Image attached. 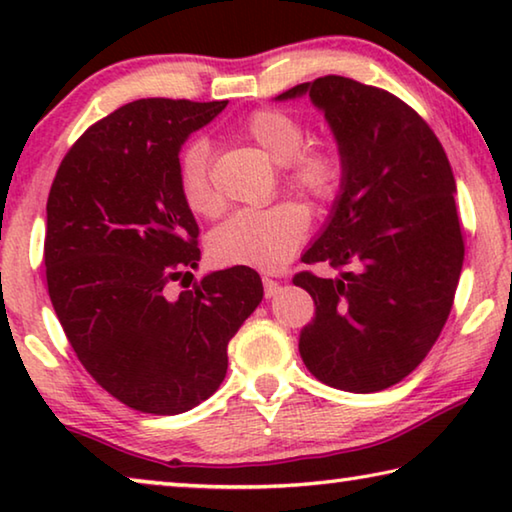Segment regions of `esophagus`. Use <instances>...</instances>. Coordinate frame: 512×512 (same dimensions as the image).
I'll return each instance as SVG.
<instances>
[{
    "label": "esophagus",
    "mask_w": 512,
    "mask_h": 512,
    "mask_svg": "<svg viewBox=\"0 0 512 512\" xmlns=\"http://www.w3.org/2000/svg\"><path fill=\"white\" fill-rule=\"evenodd\" d=\"M264 293H266V298L277 296V293H280V282L271 280V277H264Z\"/></svg>",
    "instance_id": "1"
}]
</instances>
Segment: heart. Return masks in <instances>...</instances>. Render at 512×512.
<instances>
[{
  "label": "heart",
  "mask_w": 512,
  "mask_h": 512,
  "mask_svg": "<svg viewBox=\"0 0 512 512\" xmlns=\"http://www.w3.org/2000/svg\"><path fill=\"white\" fill-rule=\"evenodd\" d=\"M244 135L275 164H284V178L314 198H332L343 178L336 151L325 146L302 149L305 126L277 108L257 110L244 121ZM178 185L187 207L212 214L219 207L210 178V144L192 140L178 158ZM309 230V214L300 203H277L264 210H239L225 219L210 237V253L219 264L277 268L287 262Z\"/></svg>",
  "instance_id": "heart-1"
}]
</instances>
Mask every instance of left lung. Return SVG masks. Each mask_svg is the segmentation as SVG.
<instances>
[{
    "label": "left lung",
    "instance_id": "obj_1",
    "mask_svg": "<svg viewBox=\"0 0 512 512\" xmlns=\"http://www.w3.org/2000/svg\"><path fill=\"white\" fill-rule=\"evenodd\" d=\"M302 97L325 115L343 178L302 255L339 275L293 277L316 302L300 357L339 391H384L420 366L452 311L465 253L456 180L438 137L391 92L320 76L275 101Z\"/></svg>",
    "mask_w": 512,
    "mask_h": 512
}]
</instances>
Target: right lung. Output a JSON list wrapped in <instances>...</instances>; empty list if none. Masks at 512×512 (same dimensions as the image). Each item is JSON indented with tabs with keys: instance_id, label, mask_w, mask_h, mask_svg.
Instances as JSON below:
<instances>
[{
	"instance_id": "obj_1",
	"label": "right lung",
	"mask_w": 512,
	"mask_h": 512,
	"mask_svg": "<svg viewBox=\"0 0 512 512\" xmlns=\"http://www.w3.org/2000/svg\"><path fill=\"white\" fill-rule=\"evenodd\" d=\"M225 106L126 103L69 149L49 192L51 305L85 370L142 413L176 415L207 400L228 372L230 339L264 298L248 266L169 296V282L201 262L180 149Z\"/></svg>"
}]
</instances>
